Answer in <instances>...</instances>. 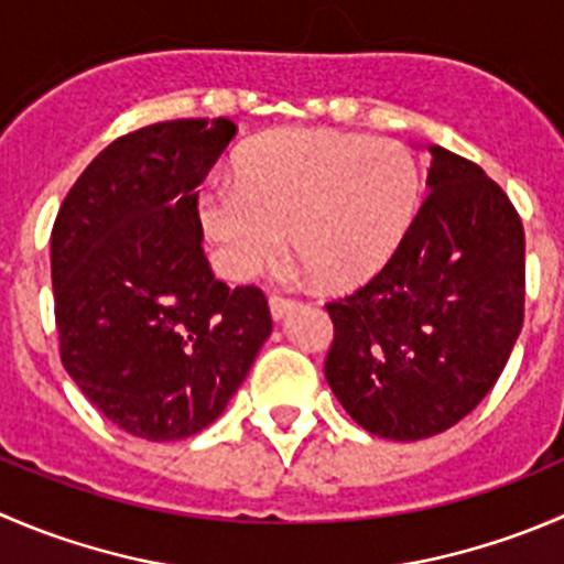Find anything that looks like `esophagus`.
Segmentation results:
<instances>
[{"instance_id":"1","label":"esophagus","mask_w":564,"mask_h":564,"mask_svg":"<svg viewBox=\"0 0 564 564\" xmlns=\"http://www.w3.org/2000/svg\"><path fill=\"white\" fill-rule=\"evenodd\" d=\"M292 305H294V300L286 297V294H281V292L270 294V314L275 316V319H283V316L292 311Z\"/></svg>"}]
</instances>
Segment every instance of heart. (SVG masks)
Returning <instances> with one entry per match:
<instances>
[{"instance_id": "1", "label": "heart", "mask_w": 564, "mask_h": 564, "mask_svg": "<svg viewBox=\"0 0 564 564\" xmlns=\"http://www.w3.org/2000/svg\"><path fill=\"white\" fill-rule=\"evenodd\" d=\"M421 171L391 137L283 129L237 156L234 184L200 193L198 215L228 278H253L283 245L325 286H352L393 256L419 209Z\"/></svg>"}]
</instances>
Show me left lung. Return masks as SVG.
Returning <instances> with one entry per match:
<instances>
[{
    "instance_id": "1",
    "label": "left lung",
    "mask_w": 564,
    "mask_h": 564,
    "mask_svg": "<svg viewBox=\"0 0 564 564\" xmlns=\"http://www.w3.org/2000/svg\"><path fill=\"white\" fill-rule=\"evenodd\" d=\"M427 198L375 278L325 303L327 386L360 427L421 441L496 386L523 327L527 239L477 162L433 145Z\"/></svg>"
}]
</instances>
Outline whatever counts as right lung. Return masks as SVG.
<instances>
[{"mask_svg":"<svg viewBox=\"0 0 564 564\" xmlns=\"http://www.w3.org/2000/svg\"><path fill=\"white\" fill-rule=\"evenodd\" d=\"M234 131L228 118L129 131L85 167L54 220L59 360L134 438L209 427L272 330L264 292L215 278L200 245L198 187Z\"/></svg>","mask_w":564,"mask_h":564,"instance_id":"obj_1","label":"right lung"}]
</instances>
